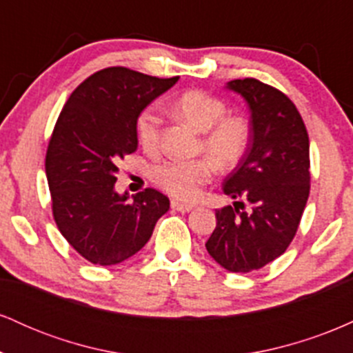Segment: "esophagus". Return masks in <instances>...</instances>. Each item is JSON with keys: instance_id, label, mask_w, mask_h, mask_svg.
<instances>
[{"instance_id": "esophagus-1", "label": "esophagus", "mask_w": 353, "mask_h": 353, "mask_svg": "<svg viewBox=\"0 0 353 353\" xmlns=\"http://www.w3.org/2000/svg\"><path fill=\"white\" fill-rule=\"evenodd\" d=\"M171 205L174 210H179V212H189V210H192V205L182 204V202H179V201H172Z\"/></svg>"}]
</instances>
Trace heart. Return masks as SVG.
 <instances>
[{"label": "heart", "mask_w": 353, "mask_h": 353, "mask_svg": "<svg viewBox=\"0 0 353 353\" xmlns=\"http://www.w3.org/2000/svg\"><path fill=\"white\" fill-rule=\"evenodd\" d=\"M174 112L185 119L202 136V148L209 157L184 161L165 159L152 168V179L159 188L181 201H196L201 189L219 168H234L249 145V125L242 117L225 116L224 101L204 91H188L174 103ZM161 116L157 109L148 108L137 116L136 136L145 151L159 144Z\"/></svg>", "instance_id": "b5f03b06"}]
</instances>
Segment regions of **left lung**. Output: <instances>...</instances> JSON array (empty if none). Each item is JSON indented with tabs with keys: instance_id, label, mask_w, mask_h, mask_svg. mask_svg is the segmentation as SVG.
<instances>
[{
	"instance_id": "left-lung-1",
	"label": "left lung",
	"mask_w": 353,
	"mask_h": 353,
	"mask_svg": "<svg viewBox=\"0 0 353 353\" xmlns=\"http://www.w3.org/2000/svg\"><path fill=\"white\" fill-rule=\"evenodd\" d=\"M225 89L242 96L250 111V143L222 184L242 202L216 210L217 225L205 249L229 272H250L285 252L297 232L310 190L309 134L294 103L261 81L234 79Z\"/></svg>"
}]
</instances>
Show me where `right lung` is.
<instances>
[{
	"mask_svg": "<svg viewBox=\"0 0 353 353\" xmlns=\"http://www.w3.org/2000/svg\"><path fill=\"white\" fill-rule=\"evenodd\" d=\"M177 79L108 68L83 81L61 111L46 152L52 216L92 264L114 265L139 252L169 210L159 190L129 199L114 184L117 163L137 149V116Z\"/></svg>",
	"mask_w": 353,
	"mask_h": 353,
	"instance_id": "obj_1",
	"label": "right lung"
}]
</instances>
